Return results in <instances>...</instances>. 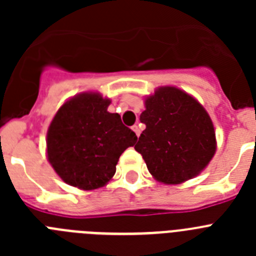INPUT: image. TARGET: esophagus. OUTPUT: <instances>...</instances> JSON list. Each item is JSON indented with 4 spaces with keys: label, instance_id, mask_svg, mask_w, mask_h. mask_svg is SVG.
Returning a JSON list of instances; mask_svg holds the SVG:
<instances>
[{
    "label": "esophagus",
    "instance_id": "obj_1",
    "mask_svg": "<svg viewBox=\"0 0 256 256\" xmlns=\"http://www.w3.org/2000/svg\"><path fill=\"white\" fill-rule=\"evenodd\" d=\"M132 130H134V133H136V134H137V137H138V136H140V133H141V130H140L138 124H134V126H132Z\"/></svg>",
    "mask_w": 256,
    "mask_h": 256
}]
</instances>
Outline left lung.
<instances>
[{
    "mask_svg": "<svg viewBox=\"0 0 256 256\" xmlns=\"http://www.w3.org/2000/svg\"><path fill=\"white\" fill-rule=\"evenodd\" d=\"M140 120L146 130L134 148L155 180L178 184L191 180L216 152V132L198 101L176 87H162L144 101Z\"/></svg>",
    "mask_w": 256,
    "mask_h": 256,
    "instance_id": "1",
    "label": "left lung"
}]
</instances>
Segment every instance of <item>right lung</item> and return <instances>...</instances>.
<instances>
[{
	"mask_svg": "<svg viewBox=\"0 0 256 256\" xmlns=\"http://www.w3.org/2000/svg\"><path fill=\"white\" fill-rule=\"evenodd\" d=\"M108 98L82 94L58 108L47 132V156L68 184L82 190L105 186L116 170L122 154L137 136L108 112Z\"/></svg>",
	"mask_w": 256,
	"mask_h": 256,
	"instance_id": "right-lung-1",
	"label": "right lung"
}]
</instances>
